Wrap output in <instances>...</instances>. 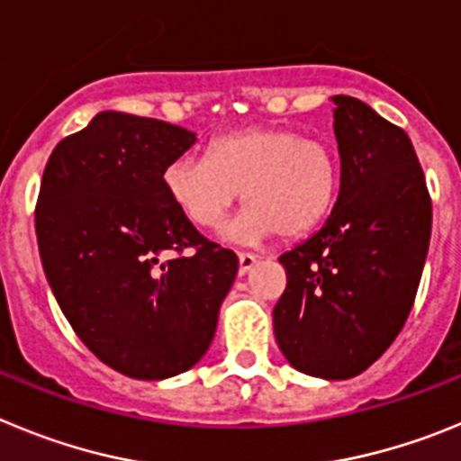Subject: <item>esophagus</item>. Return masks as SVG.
Instances as JSON below:
<instances>
[{"label": "esophagus", "instance_id": "34e87169", "mask_svg": "<svg viewBox=\"0 0 461 461\" xmlns=\"http://www.w3.org/2000/svg\"><path fill=\"white\" fill-rule=\"evenodd\" d=\"M238 260H240V275H247V272L251 270V267L256 266V256L254 254H238Z\"/></svg>", "mask_w": 461, "mask_h": 461}]
</instances>
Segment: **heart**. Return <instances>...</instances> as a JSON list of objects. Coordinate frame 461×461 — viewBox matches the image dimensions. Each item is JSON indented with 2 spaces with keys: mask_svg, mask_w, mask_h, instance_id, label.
<instances>
[{
  "mask_svg": "<svg viewBox=\"0 0 461 461\" xmlns=\"http://www.w3.org/2000/svg\"><path fill=\"white\" fill-rule=\"evenodd\" d=\"M166 194L198 228H217L242 191L244 210L226 235L284 240L309 235L330 217L341 161L323 138L288 126H249L210 142L207 158L180 154L164 168Z\"/></svg>",
  "mask_w": 461,
  "mask_h": 461,
  "instance_id": "heart-1",
  "label": "heart"
}]
</instances>
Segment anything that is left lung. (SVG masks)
Returning <instances> with one entry per match:
<instances>
[{
  "label": "left lung",
  "mask_w": 461,
  "mask_h": 461,
  "mask_svg": "<svg viewBox=\"0 0 461 461\" xmlns=\"http://www.w3.org/2000/svg\"><path fill=\"white\" fill-rule=\"evenodd\" d=\"M341 186L319 233L279 256L286 291L272 319L297 372L341 381L388 351L413 307L431 201L404 129L337 94Z\"/></svg>",
  "instance_id": "8db88e82"
}]
</instances>
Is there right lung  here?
I'll return each instance as SVG.
<instances>
[{
    "instance_id": "right-lung-1",
    "label": "right lung",
    "mask_w": 461,
    "mask_h": 461,
    "mask_svg": "<svg viewBox=\"0 0 461 461\" xmlns=\"http://www.w3.org/2000/svg\"><path fill=\"white\" fill-rule=\"evenodd\" d=\"M195 142L168 122L105 110L48 158L36 203L43 272L94 356L140 381L210 348L238 256L203 238L166 194V166Z\"/></svg>"
}]
</instances>
